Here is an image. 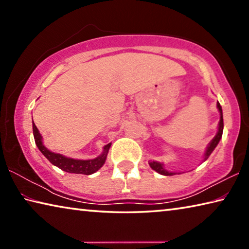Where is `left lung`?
Returning a JSON list of instances; mask_svg holds the SVG:
<instances>
[{
    "label": "left lung",
    "mask_w": 249,
    "mask_h": 249,
    "mask_svg": "<svg viewBox=\"0 0 249 249\" xmlns=\"http://www.w3.org/2000/svg\"><path fill=\"white\" fill-rule=\"evenodd\" d=\"M217 108H218V112H220V115H221V119L220 122H218V130L215 135V137L213 138L212 141L208 146V148L205 150V154H204V160H206L209 158V156L212 154V151L215 149V147L217 146L218 142L222 138V134H223V127H224V123H223V112H222V107L220 105V103L217 102ZM149 166L151 167V169H154L155 171H157L158 174L160 175H163V176H174L175 172H170V171H167L165 168H163L162 163H160L158 161H150L149 162Z\"/></svg>",
    "instance_id": "1"
}]
</instances>
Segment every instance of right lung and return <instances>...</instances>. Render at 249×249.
<instances>
[{
  "label": "right lung",
  "mask_w": 249,
  "mask_h": 249,
  "mask_svg": "<svg viewBox=\"0 0 249 249\" xmlns=\"http://www.w3.org/2000/svg\"><path fill=\"white\" fill-rule=\"evenodd\" d=\"M33 134L34 138H35V142L38 149L41 151L46 158H47L50 162L58 168H60L61 170L69 174H80V175H92L95 171H98L101 167L104 165L105 160H107V156L108 153L109 147H111V142L104 146L103 153L101 154L99 157L94 159L89 160H79V159H72L65 157L60 154L53 153V151L48 150L43 145V141H41V135L39 133L38 128L36 127V125L33 122Z\"/></svg>",
  "instance_id": "obj_1"
}]
</instances>
